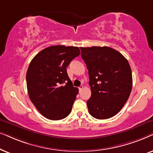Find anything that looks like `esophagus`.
I'll return each instance as SVG.
<instances>
[{
	"mask_svg": "<svg viewBox=\"0 0 153 153\" xmlns=\"http://www.w3.org/2000/svg\"><path fill=\"white\" fill-rule=\"evenodd\" d=\"M83 87H83V85H80V86L78 87V88H79V90H80V91L82 90V89H83Z\"/></svg>",
	"mask_w": 153,
	"mask_h": 153,
	"instance_id": "34e87169",
	"label": "esophagus"
}]
</instances>
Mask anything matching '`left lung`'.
<instances>
[{
	"label": "left lung",
	"instance_id": "1",
	"mask_svg": "<svg viewBox=\"0 0 153 153\" xmlns=\"http://www.w3.org/2000/svg\"><path fill=\"white\" fill-rule=\"evenodd\" d=\"M88 69L91 95L87 101L89 113L104 120L119 113L132 89L131 67L125 56L109 47L80 48Z\"/></svg>",
	"mask_w": 153,
	"mask_h": 153
}]
</instances>
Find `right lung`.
<instances>
[{
	"mask_svg": "<svg viewBox=\"0 0 153 153\" xmlns=\"http://www.w3.org/2000/svg\"><path fill=\"white\" fill-rule=\"evenodd\" d=\"M80 54L78 47H48L34 56L26 73L29 98L44 117L52 120L66 117L78 94L67 74V66Z\"/></svg>",
	"mask_w": 153,
	"mask_h": 153,
	"instance_id": "add662e5",
	"label": "right lung"
}]
</instances>
